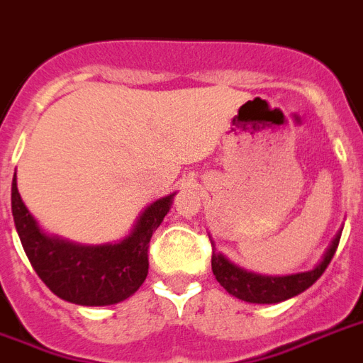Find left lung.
I'll use <instances>...</instances> for the list:
<instances>
[{
	"instance_id": "left-lung-1",
	"label": "left lung",
	"mask_w": 363,
	"mask_h": 363,
	"mask_svg": "<svg viewBox=\"0 0 363 363\" xmlns=\"http://www.w3.org/2000/svg\"><path fill=\"white\" fill-rule=\"evenodd\" d=\"M340 238L341 233H337L334 242L326 250L323 261L309 272L291 274V276H259V274L248 272L244 268H238L237 264H233L231 261L223 257L222 253L216 252H212V272L229 294L244 300V302L278 304V302H284V300L304 293L306 289L311 287L323 276L337 250Z\"/></svg>"
}]
</instances>
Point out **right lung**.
Instances as JSON below:
<instances>
[{
  "instance_id": "add662e5",
  "label": "right lung",
  "mask_w": 363,
  "mask_h": 363,
  "mask_svg": "<svg viewBox=\"0 0 363 363\" xmlns=\"http://www.w3.org/2000/svg\"><path fill=\"white\" fill-rule=\"evenodd\" d=\"M173 196L149 205L125 240L102 246H79L44 235L20 197L16 173L11 203L23 252L46 287L72 304L110 306L132 296L145 281L149 242L172 207Z\"/></svg>"
}]
</instances>
